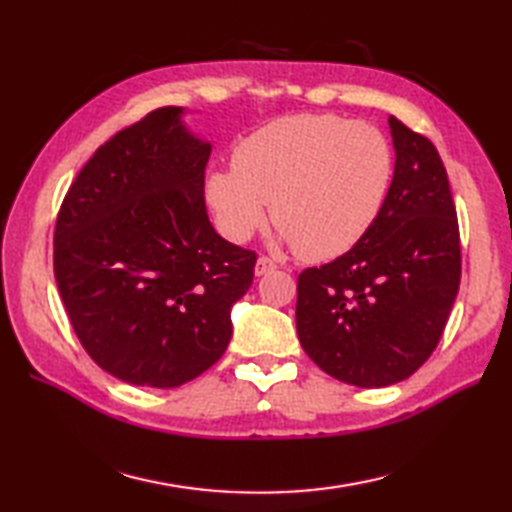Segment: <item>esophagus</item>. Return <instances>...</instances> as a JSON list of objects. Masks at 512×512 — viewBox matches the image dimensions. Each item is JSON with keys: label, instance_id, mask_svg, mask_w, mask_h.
<instances>
[{"label": "esophagus", "instance_id": "34e87169", "mask_svg": "<svg viewBox=\"0 0 512 512\" xmlns=\"http://www.w3.org/2000/svg\"><path fill=\"white\" fill-rule=\"evenodd\" d=\"M275 268H277V264L273 262V259H268V257H259V259H257V264H255V275H257V277L268 275V273H273Z\"/></svg>", "mask_w": 512, "mask_h": 512}]
</instances>
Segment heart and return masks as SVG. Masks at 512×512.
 <instances>
[{"instance_id": "1", "label": "heart", "mask_w": 512, "mask_h": 512, "mask_svg": "<svg viewBox=\"0 0 512 512\" xmlns=\"http://www.w3.org/2000/svg\"><path fill=\"white\" fill-rule=\"evenodd\" d=\"M394 178L389 140L367 123L297 114L264 125L204 180L220 231L246 242L268 213L277 242L310 262L347 253L374 224Z\"/></svg>"}]
</instances>
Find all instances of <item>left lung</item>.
<instances>
[{
    "label": "left lung",
    "mask_w": 512,
    "mask_h": 512,
    "mask_svg": "<svg viewBox=\"0 0 512 512\" xmlns=\"http://www.w3.org/2000/svg\"><path fill=\"white\" fill-rule=\"evenodd\" d=\"M394 178L374 224L297 284L301 347L325 374L374 389L427 361L460 288V231L447 169L431 140L389 116Z\"/></svg>",
    "instance_id": "obj_1"
}]
</instances>
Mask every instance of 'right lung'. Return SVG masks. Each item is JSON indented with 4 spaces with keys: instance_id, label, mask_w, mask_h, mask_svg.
Wrapping results in <instances>:
<instances>
[{
    "instance_id": "obj_1",
    "label": "right lung",
    "mask_w": 512,
    "mask_h": 512,
    "mask_svg": "<svg viewBox=\"0 0 512 512\" xmlns=\"http://www.w3.org/2000/svg\"><path fill=\"white\" fill-rule=\"evenodd\" d=\"M160 107L85 162L54 228V277L94 363L129 385L180 387L220 361L255 253L204 206L209 140Z\"/></svg>"
}]
</instances>
